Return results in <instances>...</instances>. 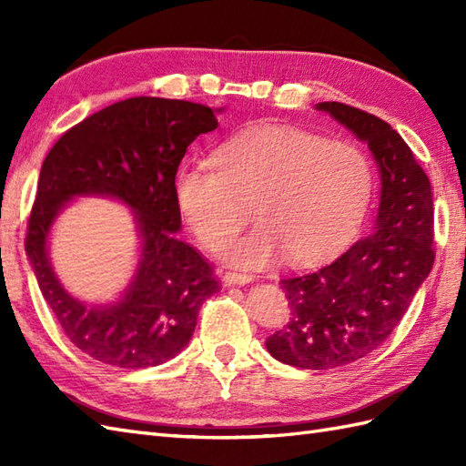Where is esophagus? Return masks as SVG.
<instances>
[{
  "label": "esophagus",
  "mask_w": 466,
  "mask_h": 466,
  "mask_svg": "<svg viewBox=\"0 0 466 466\" xmlns=\"http://www.w3.org/2000/svg\"><path fill=\"white\" fill-rule=\"evenodd\" d=\"M252 280V274H246V272H224L222 274V282L226 286H232V284H248Z\"/></svg>",
  "instance_id": "esophagus-1"
}]
</instances>
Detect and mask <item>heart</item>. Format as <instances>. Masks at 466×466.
I'll list each match as a JSON object with an SVG mask.
<instances>
[{
    "mask_svg": "<svg viewBox=\"0 0 466 466\" xmlns=\"http://www.w3.org/2000/svg\"><path fill=\"white\" fill-rule=\"evenodd\" d=\"M212 162L177 167L176 204L204 248L222 245L234 266H262L284 252L310 264L342 250L372 200V164L359 146L282 126L250 127L214 150ZM259 220L230 241L248 219Z\"/></svg>",
    "mask_w": 466,
    "mask_h": 466,
    "instance_id": "obj_1",
    "label": "heart"
}]
</instances>
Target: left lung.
<instances>
[{"label":"left lung","instance_id":"1","mask_svg":"<svg viewBox=\"0 0 466 466\" xmlns=\"http://www.w3.org/2000/svg\"><path fill=\"white\" fill-rule=\"evenodd\" d=\"M316 110L369 144L380 174L370 232L322 268L280 280L290 319L266 349L284 364L326 370L364 359L397 329L432 268L434 214L429 176L400 134L340 102Z\"/></svg>","mask_w":466,"mask_h":466}]
</instances>
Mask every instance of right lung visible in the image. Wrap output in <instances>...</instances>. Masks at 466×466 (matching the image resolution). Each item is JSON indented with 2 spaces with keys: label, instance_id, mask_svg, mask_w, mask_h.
Returning a JSON list of instances; mask_svg holds the SVG:
<instances>
[{
  "label": "right lung",
  "instance_id": "1",
  "mask_svg": "<svg viewBox=\"0 0 466 466\" xmlns=\"http://www.w3.org/2000/svg\"><path fill=\"white\" fill-rule=\"evenodd\" d=\"M222 107L166 97H130L67 130L39 172L25 254L46 302L77 349L120 369H147L190 342L200 306L220 290L212 266L177 238L182 216L174 177L198 136L218 127ZM112 197L130 207L141 238L131 284L120 299L86 305L56 279L48 236L76 197Z\"/></svg>",
  "mask_w": 466,
  "mask_h": 466
}]
</instances>
